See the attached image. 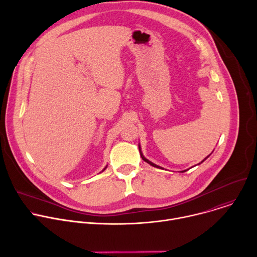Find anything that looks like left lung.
I'll use <instances>...</instances> for the list:
<instances>
[{"label":"left lung","instance_id":"8db88e82","mask_svg":"<svg viewBox=\"0 0 257 257\" xmlns=\"http://www.w3.org/2000/svg\"><path fill=\"white\" fill-rule=\"evenodd\" d=\"M138 148H139V153H140V157H141V158H142V160H143V161H144V162H146V163H148V164H150V165H151V166H153V167H156V168H159V169H162V167H160V166H158V165H156V164H154V163H152V162H151V161H149V160H148V159H145V158H144V157H143V155H142V153H141V149H140V145H139V144H138ZM207 158H208V157H207ZM207 158H206V159H207ZM206 159H204V160H203V161H202V162H201V163H203V162H204V161H205V160H206ZM186 171H187V170H185V171H182V173H184V172H186Z\"/></svg>","mask_w":257,"mask_h":257}]
</instances>
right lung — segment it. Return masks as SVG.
Returning <instances> with one entry per match:
<instances>
[{
	"label": "right lung",
	"instance_id": "add662e5",
	"mask_svg": "<svg viewBox=\"0 0 257 257\" xmlns=\"http://www.w3.org/2000/svg\"><path fill=\"white\" fill-rule=\"evenodd\" d=\"M105 169H106V167H105V168H104V169H103V170H102V171H104V170H105Z\"/></svg>",
	"mask_w": 257,
	"mask_h": 257
}]
</instances>
